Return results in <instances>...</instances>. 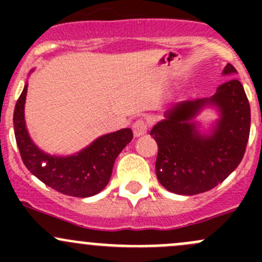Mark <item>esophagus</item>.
Returning a JSON list of instances; mask_svg holds the SVG:
<instances>
[{
    "instance_id": "34e87169",
    "label": "esophagus",
    "mask_w": 262,
    "mask_h": 262,
    "mask_svg": "<svg viewBox=\"0 0 262 262\" xmlns=\"http://www.w3.org/2000/svg\"><path fill=\"white\" fill-rule=\"evenodd\" d=\"M147 130H148V125L146 120H143V119H138V120H136L133 123L134 137L144 136V134L147 133Z\"/></svg>"
}]
</instances>
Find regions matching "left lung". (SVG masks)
<instances>
[{"label":"left lung","mask_w":262,"mask_h":262,"mask_svg":"<svg viewBox=\"0 0 262 262\" xmlns=\"http://www.w3.org/2000/svg\"><path fill=\"white\" fill-rule=\"evenodd\" d=\"M232 64L223 75L236 73ZM207 104L221 118L210 135H200L192 119ZM166 119L150 130L158 146L156 175L163 187L180 195H195L226 180L244 158L250 136V102L238 80L216 89L210 99L182 101L166 112Z\"/></svg>","instance_id":"left-lung-1"}]
</instances>
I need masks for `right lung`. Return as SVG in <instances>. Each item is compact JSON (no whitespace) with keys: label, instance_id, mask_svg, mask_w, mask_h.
Wrapping results in <instances>:
<instances>
[{"label":"right lung","instance_id":"add662e5","mask_svg":"<svg viewBox=\"0 0 262 262\" xmlns=\"http://www.w3.org/2000/svg\"><path fill=\"white\" fill-rule=\"evenodd\" d=\"M28 84H25L14 110L15 138L24 165L34 176L64 195L87 198L104 189L112 178L119 153L133 139L132 129L105 134L76 155L59 157L43 152L34 144L25 125Z\"/></svg>","mask_w":262,"mask_h":262}]
</instances>
